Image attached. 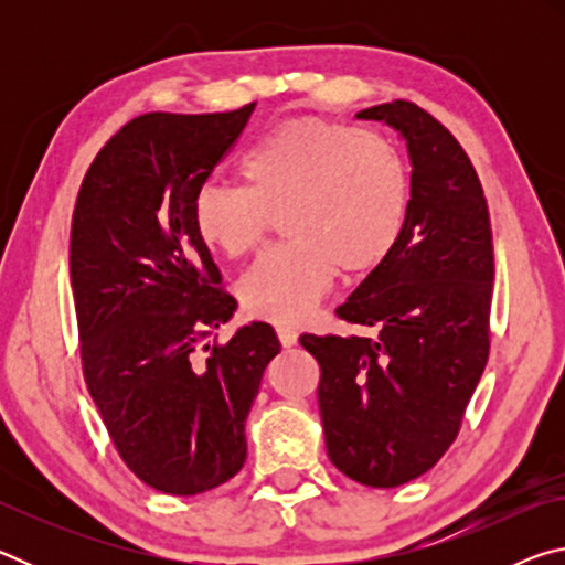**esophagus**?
I'll return each mask as SVG.
<instances>
[{"mask_svg": "<svg viewBox=\"0 0 565 565\" xmlns=\"http://www.w3.org/2000/svg\"><path fill=\"white\" fill-rule=\"evenodd\" d=\"M276 337H279L284 349H289L296 341H299V333H296L291 327H276Z\"/></svg>", "mask_w": 565, "mask_h": 565, "instance_id": "1", "label": "esophagus"}]
</instances>
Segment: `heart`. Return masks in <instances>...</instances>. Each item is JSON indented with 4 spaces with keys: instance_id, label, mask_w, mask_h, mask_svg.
<instances>
[{
    "instance_id": "1",
    "label": "heart",
    "mask_w": 565,
    "mask_h": 565,
    "mask_svg": "<svg viewBox=\"0 0 565 565\" xmlns=\"http://www.w3.org/2000/svg\"><path fill=\"white\" fill-rule=\"evenodd\" d=\"M246 186L206 181L191 202L202 244L226 259L256 252L284 216L289 242L264 254L242 281L244 309L276 323L313 311L339 269H379L404 236L414 179L384 134L333 119L276 124L242 159Z\"/></svg>"
}]
</instances>
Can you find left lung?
<instances>
[{
	"label": "left lung",
	"instance_id": "obj_1",
	"mask_svg": "<svg viewBox=\"0 0 565 565\" xmlns=\"http://www.w3.org/2000/svg\"><path fill=\"white\" fill-rule=\"evenodd\" d=\"M406 141L414 199L394 254L337 317L371 337H313L331 463L371 489L434 468L461 431L491 349L493 234L489 204L456 137L414 102L363 109Z\"/></svg>",
	"mask_w": 565,
	"mask_h": 565
}]
</instances>
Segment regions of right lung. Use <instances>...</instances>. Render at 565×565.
Returning <instances> with one entry per match:
<instances>
[{
  "label": "right lung",
  "instance_id": "right-lung-1",
  "mask_svg": "<svg viewBox=\"0 0 565 565\" xmlns=\"http://www.w3.org/2000/svg\"><path fill=\"white\" fill-rule=\"evenodd\" d=\"M254 107L134 117L94 157L72 214L84 381L121 461L169 495L212 491L242 471L244 420L281 349L262 321L209 341L236 299L191 222L196 189Z\"/></svg>",
  "mask_w": 565,
  "mask_h": 565
}]
</instances>
